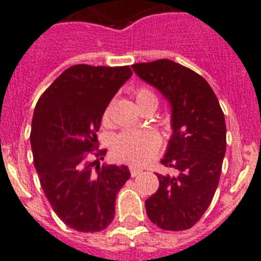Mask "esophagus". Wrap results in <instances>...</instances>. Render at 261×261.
Segmentation results:
<instances>
[{"mask_svg":"<svg viewBox=\"0 0 261 261\" xmlns=\"http://www.w3.org/2000/svg\"><path fill=\"white\" fill-rule=\"evenodd\" d=\"M129 170H130V175H132V176H137V175H140L142 172L141 168H137V167H135V166H130V168H129Z\"/></svg>","mask_w":261,"mask_h":261,"instance_id":"obj_1","label":"esophagus"}]
</instances>
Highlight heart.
<instances>
[{
  "label": "heart",
  "instance_id": "b5f03b06",
  "mask_svg": "<svg viewBox=\"0 0 261 261\" xmlns=\"http://www.w3.org/2000/svg\"><path fill=\"white\" fill-rule=\"evenodd\" d=\"M135 96L138 106L149 102H158L155 94L146 87L136 90ZM110 114L111 106H108L103 114L105 121H107ZM159 144V136L153 130H126L115 138L111 150L117 161L132 165H144L153 158L155 151L158 150Z\"/></svg>",
  "mask_w": 261,
  "mask_h": 261
}]
</instances>
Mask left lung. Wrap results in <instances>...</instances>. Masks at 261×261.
I'll return each instance as SVG.
<instances>
[{"label":"left lung","instance_id":"1","mask_svg":"<svg viewBox=\"0 0 261 261\" xmlns=\"http://www.w3.org/2000/svg\"><path fill=\"white\" fill-rule=\"evenodd\" d=\"M171 106L172 135L162 165L175 175L156 174L159 188L145 201L158 227L181 231L192 227L211 205L226 151V124L220 102L201 75L171 60L132 65Z\"/></svg>","mask_w":261,"mask_h":261}]
</instances>
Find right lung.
<instances>
[{"mask_svg": "<svg viewBox=\"0 0 261 261\" xmlns=\"http://www.w3.org/2000/svg\"><path fill=\"white\" fill-rule=\"evenodd\" d=\"M130 77L129 66H70L36 103L30 141L39 180L55 213L77 231L112 222L116 195L130 177L128 166L100 165L107 150L90 159L106 108Z\"/></svg>", "mask_w": 261, "mask_h": 261, "instance_id": "add662e5", "label": "right lung"}]
</instances>
